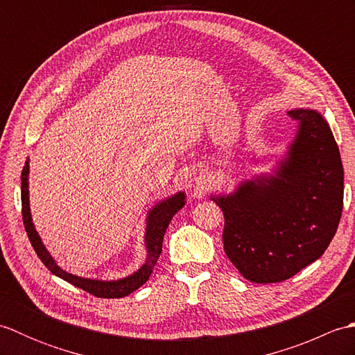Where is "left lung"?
<instances>
[{
    "instance_id": "1",
    "label": "left lung",
    "mask_w": 355,
    "mask_h": 355,
    "mask_svg": "<svg viewBox=\"0 0 355 355\" xmlns=\"http://www.w3.org/2000/svg\"><path fill=\"white\" fill-rule=\"evenodd\" d=\"M296 140L273 177L212 200L224 214V252L256 284L293 277L325 253L343 209V166L333 131L313 110H293Z\"/></svg>"
}]
</instances>
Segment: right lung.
<instances>
[{"label":"right lung","instance_id":"obj_1","mask_svg":"<svg viewBox=\"0 0 355 355\" xmlns=\"http://www.w3.org/2000/svg\"><path fill=\"white\" fill-rule=\"evenodd\" d=\"M27 175H28V160L26 162L24 168L21 172V205H22V221H24V227L27 232V236L32 243L36 254L40 256L42 263L47 267L53 275L59 276L64 281L73 284L78 288H82L84 291L93 294L96 297H103V299H114V297H123L128 294L137 290L139 286L145 284L150 273H153V268L158 261V256L162 253V245H163V236L166 233V229L172 220V216L175 215L180 209L184 206V193L180 192L173 195L172 198H168L166 201H162L160 205H157L148 216V227H146V247H148V258L146 262L143 263V267L135 271L134 275L128 276L125 279H120V281H112V282H105V281H94V279H85V277H78L74 275L67 273L62 268L56 266L55 259L51 258L50 253L45 250L42 241L35 230V225L32 223V216H30V206H28V183H27Z\"/></svg>","mask_w":355,"mask_h":355}]
</instances>
